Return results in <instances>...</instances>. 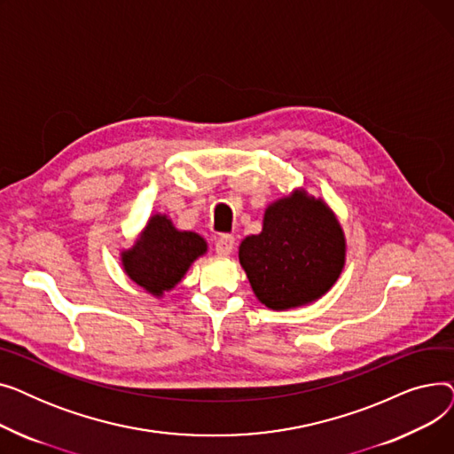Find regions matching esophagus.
Instances as JSON below:
<instances>
[{"label": "esophagus", "instance_id": "obj_1", "mask_svg": "<svg viewBox=\"0 0 454 454\" xmlns=\"http://www.w3.org/2000/svg\"><path fill=\"white\" fill-rule=\"evenodd\" d=\"M233 247H235V237L228 235V233H223L219 239L215 241V252H217L219 255H230Z\"/></svg>", "mask_w": 454, "mask_h": 454}]
</instances>
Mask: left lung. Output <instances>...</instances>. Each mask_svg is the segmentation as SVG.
Listing matches in <instances>:
<instances>
[{
  "label": "left lung",
  "instance_id": "8db88e82",
  "mask_svg": "<svg viewBox=\"0 0 454 454\" xmlns=\"http://www.w3.org/2000/svg\"><path fill=\"white\" fill-rule=\"evenodd\" d=\"M239 261L259 301L291 309L325 294L344 267V237L322 200L293 197L274 202L263 231L239 247Z\"/></svg>",
  "mask_w": 454,
  "mask_h": 454
}]
</instances>
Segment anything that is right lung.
<instances>
[{
	"label": "right lung",
	"instance_id": "add662e5",
	"mask_svg": "<svg viewBox=\"0 0 454 454\" xmlns=\"http://www.w3.org/2000/svg\"><path fill=\"white\" fill-rule=\"evenodd\" d=\"M204 252L200 235L178 231L163 215H154L137 243L123 254V267L139 287L160 296L173 289Z\"/></svg>",
	"mask_w": 454,
	"mask_h": 454
}]
</instances>
